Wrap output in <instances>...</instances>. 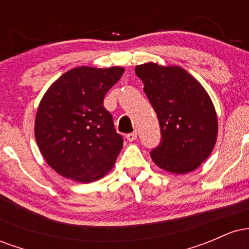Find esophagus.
I'll return each instance as SVG.
<instances>
[{
    "instance_id": "1",
    "label": "esophagus",
    "mask_w": 249,
    "mask_h": 249,
    "mask_svg": "<svg viewBox=\"0 0 249 249\" xmlns=\"http://www.w3.org/2000/svg\"><path fill=\"white\" fill-rule=\"evenodd\" d=\"M126 139L128 142H133L137 139V132H131L126 134Z\"/></svg>"
}]
</instances>
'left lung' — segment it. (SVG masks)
Listing matches in <instances>:
<instances>
[{
  "label": "left lung",
  "mask_w": 249,
  "mask_h": 249,
  "mask_svg": "<svg viewBox=\"0 0 249 249\" xmlns=\"http://www.w3.org/2000/svg\"><path fill=\"white\" fill-rule=\"evenodd\" d=\"M136 75L160 125L152 160L172 173L196 170L212 152L218 134L215 110L205 89L179 67L145 63L136 67Z\"/></svg>",
  "instance_id": "8db88e82"
}]
</instances>
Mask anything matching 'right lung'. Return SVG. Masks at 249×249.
<instances>
[{"instance_id":"right-lung-1","label":"right lung","mask_w":249,"mask_h":249,"mask_svg":"<svg viewBox=\"0 0 249 249\" xmlns=\"http://www.w3.org/2000/svg\"><path fill=\"white\" fill-rule=\"evenodd\" d=\"M124 69L81 67L59 77L43 97L35 121L37 145L51 168L81 182L101 179L123 147L104 97Z\"/></svg>"}]
</instances>
